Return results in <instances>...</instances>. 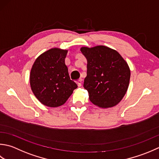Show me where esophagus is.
I'll list each match as a JSON object with an SVG mask.
<instances>
[{"label":"esophagus","mask_w":159,"mask_h":159,"mask_svg":"<svg viewBox=\"0 0 159 159\" xmlns=\"http://www.w3.org/2000/svg\"><path fill=\"white\" fill-rule=\"evenodd\" d=\"M82 79H79L78 80H77V82H76V83H77V86H82Z\"/></svg>","instance_id":"obj_1"}]
</instances>
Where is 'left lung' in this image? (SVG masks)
<instances>
[{
	"label": "left lung",
	"mask_w": 159,
	"mask_h": 159,
	"mask_svg": "<svg viewBox=\"0 0 159 159\" xmlns=\"http://www.w3.org/2000/svg\"><path fill=\"white\" fill-rule=\"evenodd\" d=\"M80 50L87 60L84 88L88 90L90 101L102 108L118 104L129 86L130 70L127 62L117 51L105 46Z\"/></svg>",
	"instance_id": "8db88e82"
}]
</instances>
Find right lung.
<instances>
[{
	"label": "right lung",
	"mask_w": 159,
	"mask_h": 159,
	"mask_svg": "<svg viewBox=\"0 0 159 159\" xmlns=\"http://www.w3.org/2000/svg\"><path fill=\"white\" fill-rule=\"evenodd\" d=\"M68 51L53 48L35 60L30 73V85L34 95L48 107L63 105L77 88L70 79L65 57Z\"/></svg>",
	"instance_id": "right-lung-1"
}]
</instances>
